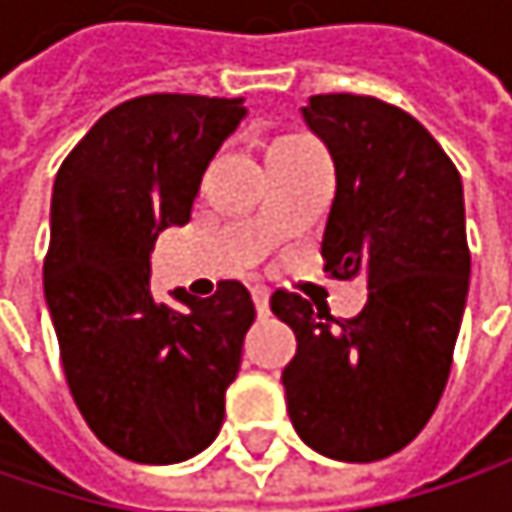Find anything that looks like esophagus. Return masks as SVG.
<instances>
[{"label": "esophagus", "mask_w": 512, "mask_h": 512, "mask_svg": "<svg viewBox=\"0 0 512 512\" xmlns=\"http://www.w3.org/2000/svg\"><path fill=\"white\" fill-rule=\"evenodd\" d=\"M252 299H255L257 314L263 317V314L269 311V287H263V284H255V287H252Z\"/></svg>", "instance_id": "34e87169"}]
</instances>
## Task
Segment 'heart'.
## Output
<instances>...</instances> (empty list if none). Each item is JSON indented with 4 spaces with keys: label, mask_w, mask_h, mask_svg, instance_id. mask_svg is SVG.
Listing matches in <instances>:
<instances>
[{
    "label": "heart",
    "mask_w": 512,
    "mask_h": 512,
    "mask_svg": "<svg viewBox=\"0 0 512 512\" xmlns=\"http://www.w3.org/2000/svg\"><path fill=\"white\" fill-rule=\"evenodd\" d=\"M284 139H305V136H284Z\"/></svg>",
    "instance_id": "b5f03b06"
}]
</instances>
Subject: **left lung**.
I'll list each match as a JSON object with an SVG mask.
<instances>
[{"label": "left lung", "mask_w": 512, "mask_h": 512, "mask_svg": "<svg viewBox=\"0 0 512 512\" xmlns=\"http://www.w3.org/2000/svg\"><path fill=\"white\" fill-rule=\"evenodd\" d=\"M308 130L335 162L323 257L364 275L353 320L275 290L269 308L296 335L281 382L299 439L341 462L385 460L430 421L460 335L471 255L460 171L403 109L376 97L317 94Z\"/></svg>", "instance_id": "obj_1"}]
</instances>
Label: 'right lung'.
Here are the masks:
<instances>
[{"label": "right lung", "instance_id": "1", "mask_svg": "<svg viewBox=\"0 0 512 512\" xmlns=\"http://www.w3.org/2000/svg\"><path fill=\"white\" fill-rule=\"evenodd\" d=\"M249 115L243 97L148 94L106 112L52 186L44 296L70 394L118 457L171 465L222 430L255 305L240 281L180 305L151 296V252L192 216L201 177Z\"/></svg>", "mask_w": 512, "mask_h": 512}]
</instances>
